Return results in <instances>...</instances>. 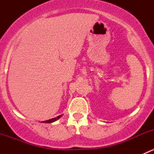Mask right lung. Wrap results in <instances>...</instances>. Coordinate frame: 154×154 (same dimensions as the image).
<instances>
[{"label": "right lung", "mask_w": 154, "mask_h": 154, "mask_svg": "<svg viewBox=\"0 0 154 154\" xmlns=\"http://www.w3.org/2000/svg\"><path fill=\"white\" fill-rule=\"evenodd\" d=\"M61 116H62V115H61V116H57V118H54V119H50V120H48V121H45V122H43V123H52V122H55V121H57V119H60V118L61 117Z\"/></svg>", "instance_id": "obj_1"}]
</instances>
